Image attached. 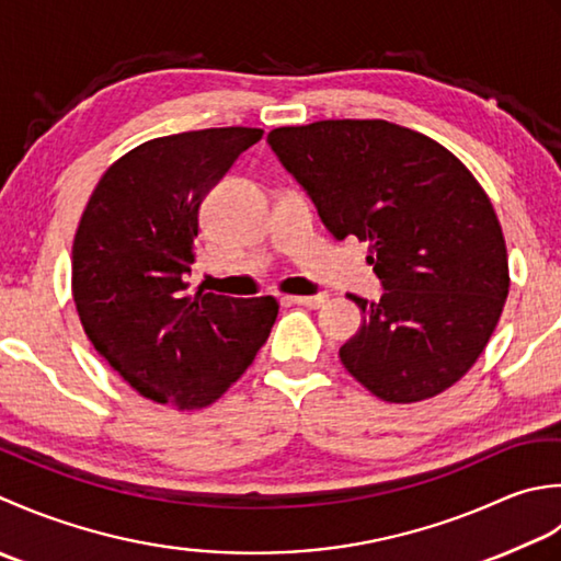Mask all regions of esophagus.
<instances>
[{"mask_svg": "<svg viewBox=\"0 0 561 561\" xmlns=\"http://www.w3.org/2000/svg\"><path fill=\"white\" fill-rule=\"evenodd\" d=\"M288 302L310 307V310H319V307H324L327 295H293V297H288Z\"/></svg>", "mask_w": 561, "mask_h": 561, "instance_id": "esophagus-1", "label": "esophagus"}]
</instances>
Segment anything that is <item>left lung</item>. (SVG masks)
<instances>
[{
    "label": "left lung",
    "instance_id": "1",
    "mask_svg": "<svg viewBox=\"0 0 561 561\" xmlns=\"http://www.w3.org/2000/svg\"><path fill=\"white\" fill-rule=\"evenodd\" d=\"M327 230L368 242L380 302L339 348L382 402L436 397L472 368L508 295L504 232L484 188L431 137L387 121H317L268 133Z\"/></svg>",
    "mask_w": 561,
    "mask_h": 561
}]
</instances>
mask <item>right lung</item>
<instances>
[{"label":"right lung","instance_id":"add662e5","mask_svg":"<svg viewBox=\"0 0 561 561\" xmlns=\"http://www.w3.org/2000/svg\"><path fill=\"white\" fill-rule=\"evenodd\" d=\"M261 128L154 137L113 162L79 220L72 297L84 334L135 392L193 411L213 404L256 358L276 297L188 293L208 191Z\"/></svg>","mask_w":561,"mask_h":561}]
</instances>
